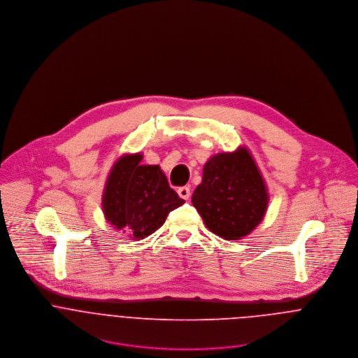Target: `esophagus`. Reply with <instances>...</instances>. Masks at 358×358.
I'll list each match as a JSON object with an SVG mask.
<instances>
[{
  "mask_svg": "<svg viewBox=\"0 0 358 358\" xmlns=\"http://www.w3.org/2000/svg\"><path fill=\"white\" fill-rule=\"evenodd\" d=\"M178 194H179L180 199L189 200V197H190V187H189V186H182V187H179V189H178Z\"/></svg>",
  "mask_w": 358,
  "mask_h": 358,
  "instance_id": "obj_1",
  "label": "esophagus"
}]
</instances>
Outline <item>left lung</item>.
I'll return each mask as SVG.
<instances>
[{
	"label": "left lung",
	"instance_id": "left-lung-1",
	"mask_svg": "<svg viewBox=\"0 0 358 358\" xmlns=\"http://www.w3.org/2000/svg\"><path fill=\"white\" fill-rule=\"evenodd\" d=\"M192 203L206 227L224 240L248 236L264 217L268 194L255 159L245 148L210 157Z\"/></svg>",
	"mask_w": 358,
	"mask_h": 358
}]
</instances>
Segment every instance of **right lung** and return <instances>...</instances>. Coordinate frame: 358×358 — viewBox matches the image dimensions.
<instances>
[{"label":"right lung","instance_id":"1","mask_svg":"<svg viewBox=\"0 0 358 358\" xmlns=\"http://www.w3.org/2000/svg\"><path fill=\"white\" fill-rule=\"evenodd\" d=\"M141 153L125 154L113 165L103 190L106 220L142 240L159 229L168 213L185 204L158 165H142Z\"/></svg>","mask_w":358,"mask_h":358}]
</instances>
